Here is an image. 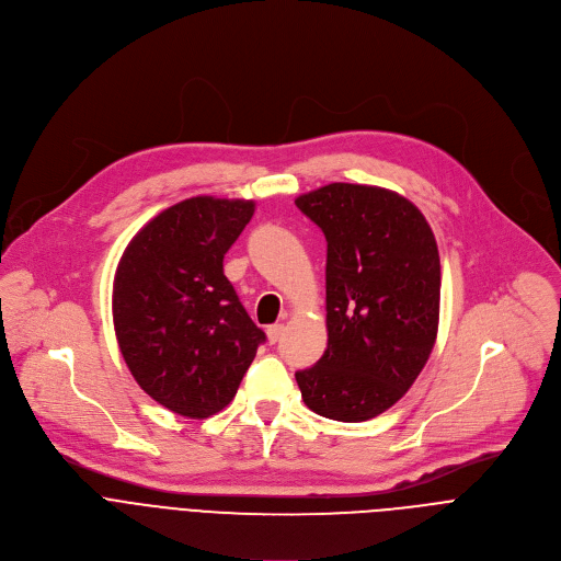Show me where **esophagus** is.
<instances>
[{
	"instance_id": "1",
	"label": "esophagus",
	"mask_w": 561,
	"mask_h": 561,
	"mask_svg": "<svg viewBox=\"0 0 561 561\" xmlns=\"http://www.w3.org/2000/svg\"><path fill=\"white\" fill-rule=\"evenodd\" d=\"M284 333H286V327H284V324H273V327H268V331H266L271 344H277Z\"/></svg>"
}]
</instances>
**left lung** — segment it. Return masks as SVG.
I'll use <instances>...</instances> for the list:
<instances>
[{
  "label": "left lung",
  "mask_w": 561,
  "mask_h": 561,
  "mask_svg": "<svg viewBox=\"0 0 561 561\" xmlns=\"http://www.w3.org/2000/svg\"><path fill=\"white\" fill-rule=\"evenodd\" d=\"M295 204L329 244V346L295 379L312 413L366 422L407 394L435 346V234L413 202L379 186L335 182Z\"/></svg>",
  "instance_id": "obj_1"
}]
</instances>
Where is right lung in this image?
I'll list each match as a JSON object with an SVG mask.
<instances>
[{"label": "right lung", "mask_w": 561, "mask_h": 561, "mask_svg": "<svg viewBox=\"0 0 561 561\" xmlns=\"http://www.w3.org/2000/svg\"><path fill=\"white\" fill-rule=\"evenodd\" d=\"M253 213L251 199H184L152 217L117 264L119 351L141 390L178 415L204 420L228 407L266 342L224 275Z\"/></svg>", "instance_id": "obj_1"}]
</instances>
